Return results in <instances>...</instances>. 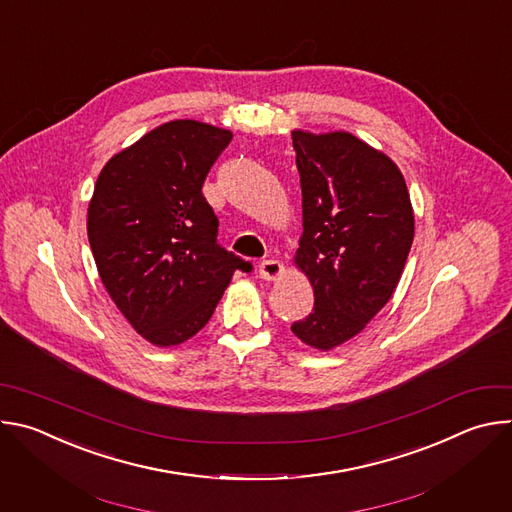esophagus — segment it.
<instances>
[{"label": "esophagus", "mask_w": 512, "mask_h": 512, "mask_svg": "<svg viewBox=\"0 0 512 512\" xmlns=\"http://www.w3.org/2000/svg\"><path fill=\"white\" fill-rule=\"evenodd\" d=\"M281 273H283V265L279 261H275V259H265V261L259 263V275L263 279H267V281L277 279Z\"/></svg>", "instance_id": "1"}]
</instances>
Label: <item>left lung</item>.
<instances>
[{"label":"left lung","instance_id":"left-lung-1","mask_svg":"<svg viewBox=\"0 0 512 512\" xmlns=\"http://www.w3.org/2000/svg\"><path fill=\"white\" fill-rule=\"evenodd\" d=\"M291 141L304 210L296 263L314 287L312 312L291 332L330 350L393 296L413 243V208L399 168L358 137L294 131Z\"/></svg>","mask_w":512,"mask_h":512}]
</instances>
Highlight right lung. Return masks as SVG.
<instances>
[{"label": "right lung", "mask_w": 512, "mask_h": 512, "mask_svg": "<svg viewBox=\"0 0 512 512\" xmlns=\"http://www.w3.org/2000/svg\"><path fill=\"white\" fill-rule=\"evenodd\" d=\"M233 133L178 119L145 133L101 170L89 204V243L105 289L150 342L172 346L210 320L235 271L253 265L218 245L202 194Z\"/></svg>", "instance_id": "right-lung-1"}]
</instances>
